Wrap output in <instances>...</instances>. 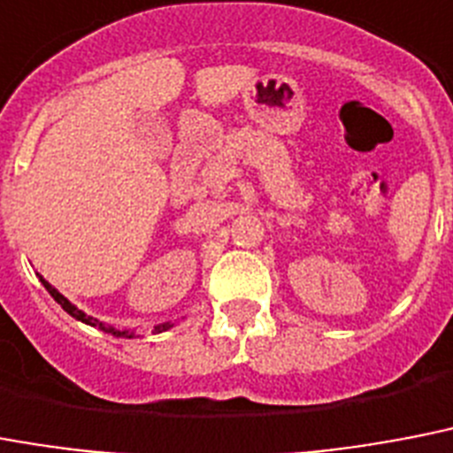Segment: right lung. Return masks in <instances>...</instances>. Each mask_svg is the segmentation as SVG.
Here are the masks:
<instances>
[{
	"label": "right lung",
	"instance_id": "obj_1",
	"mask_svg": "<svg viewBox=\"0 0 453 453\" xmlns=\"http://www.w3.org/2000/svg\"><path fill=\"white\" fill-rule=\"evenodd\" d=\"M39 280H42V285H43V288L49 289V295L53 296V299H56V302L60 303V306H63V309L67 311V313H70L72 318H77V320H81V323L90 325V327H97V329H103V332H107V334L121 336V339H133V336H135V332H133V329H114V327H111V325L103 323V320H97V318H93V316H86V313H83L81 309H77V306H74V303H72L70 299H67V296H63V295H60V292H58V289L53 288V285H50L49 280H43L42 276H39ZM170 327H173V325H170V323L158 325V332H164V329H170Z\"/></svg>",
	"mask_w": 453,
	"mask_h": 453
}]
</instances>
